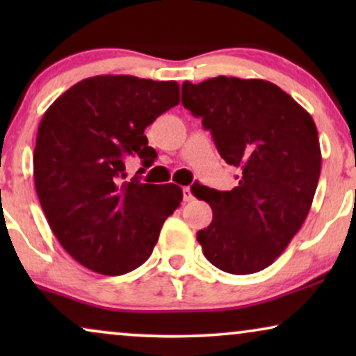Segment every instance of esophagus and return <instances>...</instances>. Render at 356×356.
Masks as SVG:
<instances>
[{
    "mask_svg": "<svg viewBox=\"0 0 356 356\" xmlns=\"http://www.w3.org/2000/svg\"><path fill=\"white\" fill-rule=\"evenodd\" d=\"M183 199H184V201H186V202L193 201V199H194L193 191H191V188H189V186H184V188H183Z\"/></svg>",
    "mask_w": 356,
    "mask_h": 356,
    "instance_id": "esophagus-1",
    "label": "esophagus"
}]
</instances>
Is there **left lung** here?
Returning <instances> with one entry per match:
<instances>
[{
    "label": "left lung",
    "mask_w": 356,
    "mask_h": 356,
    "mask_svg": "<svg viewBox=\"0 0 356 356\" xmlns=\"http://www.w3.org/2000/svg\"><path fill=\"white\" fill-rule=\"evenodd\" d=\"M181 104L202 118L220 157L241 172L232 191L191 189L213 212L211 225L197 232L204 256L228 274L266 269L303 225L318 188L321 149L313 118L262 79L186 81Z\"/></svg>",
    "instance_id": "1"
}]
</instances>
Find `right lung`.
Returning a JSON list of instances; mask_svg holds the SVG:
<instances>
[{
  "label": "right lung",
  "mask_w": 356,
  "mask_h": 356,
  "mask_svg": "<svg viewBox=\"0 0 356 356\" xmlns=\"http://www.w3.org/2000/svg\"><path fill=\"white\" fill-rule=\"evenodd\" d=\"M178 104L175 81L95 76L43 115L33 150L37 196L58 241L87 269L123 275L144 264L183 201L173 183L123 181L126 157L154 163L144 129Z\"/></svg>",
  "instance_id": "add662e5"
}]
</instances>
